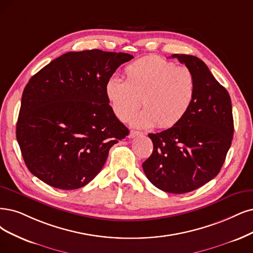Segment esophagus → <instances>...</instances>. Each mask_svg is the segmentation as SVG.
I'll return each mask as SVG.
<instances>
[{
	"instance_id": "1",
	"label": "esophagus",
	"mask_w": 253,
	"mask_h": 253,
	"mask_svg": "<svg viewBox=\"0 0 253 253\" xmlns=\"http://www.w3.org/2000/svg\"><path fill=\"white\" fill-rule=\"evenodd\" d=\"M142 133L139 132V131H135V130H130V132H129V137L130 138H133V137H135V136H137V135H141Z\"/></svg>"
}]
</instances>
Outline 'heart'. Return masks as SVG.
Returning a JSON list of instances; mask_svg holds the SVG:
<instances>
[{
	"instance_id": "1",
	"label": "heart",
	"mask_w": 253,
	"mask_h": 253,
	"mask_svg": "<svg viewBox=\"0 0 253 253\" xmlns=\"http://www.w3.org/2000/svg\"><path fill=\"white\" fill-rule=\"evenodd\" d=\"M196 80L185 67L158 56H146L126 65L124 82L116 78L105 84V96L117 118L133 119L137 127L171 128L188 115L196 97Z\"/></svg>"
}]
</instances>
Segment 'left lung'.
Returning <instances> with one entry per match:
<instances>
[{
  "mask_svg": "<svg viewBox=\"0 0 253 253\" xmlns=\"http://www.w3.org/2000/svg\"><path fill=\"white\" fill-rule=\"evenodd\" d=\"M196 80L193 105L178 124L149 133L153 152L143 164L150 182L167 193L183 194L216 177L225 162L233 136L229 93L196 56L173 54Z\"/></svg>",
  "mask_w": 253,
  "mask_h": 253,
  "instance_id": "obj_1",
  "label": "left lung"
}]
</instances>
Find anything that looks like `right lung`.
<instances>
[{"instance_id":"obj_1","label":"right lung","mask_w":253,"mask_h":253,"mask_svg":"<svg viewBox=\"0 0 253 253\" xmlns=\"http://www.w3.org/2000/svg\"><path fill=\"white\" fill-rule=\"evenodd\" d=\"M127 53L68 52L31 77L23 91L16 139L25 164L53 188L76 190L104 166L109 149L129 134L105 96Z\"/></svg>"}]
</instances>
